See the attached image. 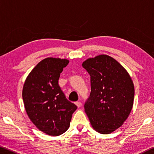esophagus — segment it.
I'll use <instances>...</instances> for the list:
<instances>
[{"label": "esophagus", "mask_w": 154, "mask_h": 154, "mask_svg": "<svg viewBox=\"0 0 154 154\" xmlns=\"http://www.w3.org/2000/svg\"><path fill=\"white\" fill-rule=\"evenodd\" d=\"M75 105H76V106H77L78 107H80V106H81V103H80V101H77V102H75Z\"/></svg>", "instance_id": "1"}]
</instances>
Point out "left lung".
<instances>
[{
    "label": "left lung",
    "mask_w": 154,
    "mask_h": 154,
    "mask_svg": "<svg viewBox=\"0 0 154 154\" xmlns=\"http://www.w3.org/2000/svg\"><path fill=\"white\" fill-rule=\"evenodd\" d=\"M90 75L91 93L84 108L93 128L108 134L122 126L132 109L133 81L126 69L107 55L88 58L82 64Z\"/></svg>",
    "instance_id": "1"
}]
</instances>
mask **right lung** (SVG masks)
<instances>
[{
    "instance_id": "right-lung-1",
    "label": "right lung",
    "mask_w": 154,
    "mask_h": 154,
    "mask_svg": "<svg viewBox=\"0 0 154 154\" xmlns=\"http://www.w3.org/2000/svg\"><path fill=\"white\" fill-rule=\"evenodd\" d=\"M67 59L47 58L26 79L23 99L28 116L38 129L47 135L63 134L69 127L77 106L66 98L58 85Z\"/></svg>"
}]
</instances>
